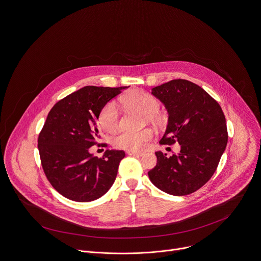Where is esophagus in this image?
Here are the masks:
<instances>
[{
  "label": "esophagus",
  "instance_id": "obj_1",
  "mask_svg": "<svg viewBox=\"0 0 261 261\" xmlns=\"http://www.w3.org/2000/svg\"><path fill=\"white\" fill-rule=\"evenodd\" d=\"M127 155H137V156H142L144 155V152H139V151H133V150H127L126 151Z\"/></svg>",
  "mask_w": 261,
  "mask_h": 261
}]
</instances>
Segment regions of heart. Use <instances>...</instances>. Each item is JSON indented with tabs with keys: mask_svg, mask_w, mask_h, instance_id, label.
Returning <instances> with one entry per match:
<instances>
[{
	"mask_svg": "<svg viewBox=\"0 0 261 261\" xmlns=\"http://www.w3.org/2000/svg\"><path fill=\"white\" fill-rule=\"evenodd\" d=\"M121 101L126 107L139 110L148 115L154 114L160 107V102L154 96L142 90L129 91L121 98ZM98 119L101 127L106 132L113 133L117 129L119 124V111L117 103L114 101L107 103L100 111ZM152 137L153 133L151 129H144L140 132L122 130L114 138L113 143L114 146L117 148L139 151L146 147L147 143L152 139Z\"/></svg>",
	"mask_w": 261,
	"mask_h": 261,
	"instance_id": "b5f03b06",
	"label": "heart"
}]
</instances>
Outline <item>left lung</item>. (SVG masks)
<instances>
[{
	"label": "left lung",
	"mask_w": 261,
	"mask_h": 261,
	"mask_svg": "<svg viewBox=\"0 0 261 261\" xmlns=\"http://www.w3.org/2000/svg\"><path fill=\"white\" fill-rule=\"evenodd\" d=\"M168 112V124L160 144L178 142L180 152L168 158L156 151V166L148 172L161 191L189 195L204 186L225 151L228 134L220 105L200 86L187 80H172L151 89Z\"/></svg>",
	"instance_id": "1"
}]
</instances>
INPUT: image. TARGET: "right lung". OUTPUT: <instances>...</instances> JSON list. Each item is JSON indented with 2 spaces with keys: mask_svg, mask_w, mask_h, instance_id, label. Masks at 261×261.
<instances>
[{
  "mask_svg": "<svg viewBox=\"0 0 261 261\" xmlns=\"http://www.w3.org/2000/svg\"><path fill=\"white\" fill-rule=\"evenodd\" d=\"M128 87L86 86L49 111L39 134L38 150L47 179L62 196L89 202L103 196L113 186L124 151L107 150L98 159L89 148L99 138L100 111Z\"/></svg>",
  "mask_w": 261,
  "mask_h": 261,
  "instance_id": "right-lung-1",
  "label": "right lung"
}]
</instances>
